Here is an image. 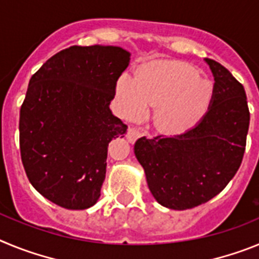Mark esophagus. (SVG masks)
Returning <instances> with one entry per match:
<instances>
[{
    "instance_id": "34e87169",
    "label": "esophagus",
    "mask_w": 259,
    "mask_h": 259,
    "mask_svg": "<svg viewBox=\"0 0 259 259\" xmlns=\"http://www.w3.org/2000/svg\"><path fill=\"white\" fill-rule=\"evenodd\" d=\"M141 135L143 134H141L140 130H137V128H130L127 131V136L125 137H127V140L130 141V143L134 144L139 137H141Z\"/></svg>"
}]
</instances>
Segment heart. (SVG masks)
Instances as JSON below:
<instances>
[{"instance_id": "1", "label": "heart", "mask_w": 259, "mask_h": 259, "mask_svg": "<svg viewBox=\"0 0 259 259\" xmlns=\"http://www.w3.org/2000/svg\"><path fill=\"white\" fill-rule=\"evenodd\" d=\"M119 106L130 119H140L158 107L157 122L170 134H183L206 115L212 85L198 71L172 62H154L136 77L124 74L116 84Z\"/></svg>"}]
</instances>
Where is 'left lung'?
Returning <instances> with one entry per match:
<instances>
[{
  "instance_id": "left-lung-1",
  "label": "left lung",
  "mask_w": 259,
  "mask_h": 259,
  "mask_svg": "<svg viewBox=\"0 0 259 259\" xmlns=\"http://www.w3.org/2000/svg\"><path fill=\"white\" fill-rule=\"evenodd\" d=\"M205 62L215 83L202 120L184 134L135 143L153 197L172 210L192 209L221 193L245 152L250 120L245 89L221 63Z\"/></svg>"
}]
</instances>
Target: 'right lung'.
Masks as SVG:
<instances>
[{"label": "right lung", "mask_w": 259, "mask_h": 259, "mask_svg": "<svg viewBox=\"0 0 259 259\" xmlns=\"http://www.w3.org/2000/svg\"><path fill=\"white\" fill-rule=\"evenodd\" d=\"M130 57L119 47H70L29 80L20 155L33 188L58 206L84 210L101 196L107 146L127 132L109 105Z\"/></svg>", "instance_id": "right-lung-1"}]
</instances>
